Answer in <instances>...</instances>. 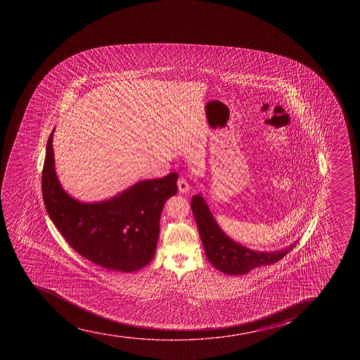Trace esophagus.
<instances>
[{"instance_id":"1","label":"esophagus","mask_w":360,"mask_h":360,"mask_svg":"<svg viewBox=\"0 0 360 360\" xmlns=\"http://www.w3.org/2000/svg\"><path fill=\"white\" fill-rule=\"evenodd\" d=\"M178 190H179V193H186L190 190V184L188 182V179L184 177L178 178Z\"/></svg>"}]
</instances>
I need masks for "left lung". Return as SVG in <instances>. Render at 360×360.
<instances>
[{
	"label": "left lung",
	"mask_w": 360,
	"mask_h": 360,
	"mask_svg": "<svg viewBox=\"0 0 360 360\" xmlns=\"http://www.w3.org/2000/svg\"><path fill=\"white\" fill-rule=\"evenodd\" d=\"M191 209L207 259L229 276H242L257 267L277 263L297 245L295 240L279 251H255L235 242L219 228L200 193L193 197Z\"/></svg>",
	"instance_id": "1"
}]
</instances>
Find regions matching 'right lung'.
Segmentation results:
<instances>
[{"mask_svg": "<svg viewBox=\"0 0 360 360\" xmlns=\"http://www.w3.org/2000/svg\"><path fill=\"white\" fill-rule=\"evenodd\" d=\"M53 130L46 143L42 193L46 212L69 245L108 270L134 272L153 260L164 204L177 193L178 174L146 179L109 200L84 203L57 177Z\"/></svg>", "mask_w": 360, "mask_h": 360, "instance_id": "right-lung-1", "label": "right lung"}]
</instances>
